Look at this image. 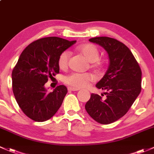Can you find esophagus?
Returning a JSON list of instances; mask_svg holds the SVG:
<instances>
[{
	"instance_id": "esophagus-1",
	"label": "esophagus",
	"mask_w": 154,
	"mask_h": 154,
	"mask_svg": "<svg viewBox=\"0 0 154 154\" xmlns=\"http://www.w3.org/2000/svg\"><path fill=\"white\" fill-rule=\"evenodd\" d=\"M68 90H69V91H79L80 89H79V88H72V87H69V88H68Z\"/></svg>"
}]
</instances>
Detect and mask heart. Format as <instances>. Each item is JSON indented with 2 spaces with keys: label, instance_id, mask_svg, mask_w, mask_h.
Listing matches in <instances>:
<instances>
[{
  "label": "heart",
  "instance_id": "heart-1",
  "mask_svg": "<svg viewBox=\"0 0 154 154\" xmlns=\"http://www.w3.org/2000/svg\"><path fill=\"white\" fill-rule=\"evenodd\" d=\"M79 51L85 57V59L90 63H93L92 66L99 68L100 66L98 60L100 58V51L93 44H84L78 48ZM71 56V52L69 50L63 51L58 58V66L60 69H65L68 66L69 60ZM94 77L90 73H72L69 75L64 77L65 83L74 88H82L87 85L88 82L93 81Z\"/></svg>",
  "mask_w": 154,
  "mask_h": 154
}]
</instances>
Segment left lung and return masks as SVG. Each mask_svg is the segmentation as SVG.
I'll return each mask as SVG.
<instances>
[{
	"mask_svg": "<svg viewBox=\"0 0 154 154\" xmlns=\"http://www.w3.org/2000/svg\"><path fill=\"white\" fill-rule=\"evenodd\" d=\"M89 41L106 50L109 66L96 85L99 89L105 91L106 100L91 94L85 108L91 117L99 123H112L128 112L140 94L141 69L131 50L119 40L97 37L89 39Z\"/></svg>",
	"mask_w": 154,
	"mask_h": 154,
	"instance_id": "obj_1",
	"label": "left lung"
}]
</instances>
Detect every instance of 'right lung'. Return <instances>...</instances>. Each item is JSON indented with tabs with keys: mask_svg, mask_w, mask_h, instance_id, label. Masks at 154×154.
Here are the masks:
<instances>
[{
	"mask_svg": "<svg viewBox=\"0 0 154 154\" xmlns=\"http://www.w3.org/2000/svg\"><path fill=\"white\" fill-rule=\"evenodd\" d=\"M76 40L48 37L34 41L23 51L12 73V90L23 112L36 122L52 117L67 94L65 85L48 92L45 83L59 73L58 58Z\"/></svg>",
	"mask_w": 154,
	"mask_h": 154,
	"instance_id": "obj_1",
	"label": "right lung"
}]
</instances>
